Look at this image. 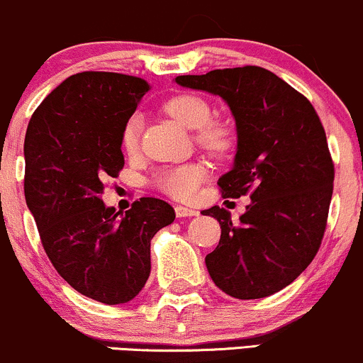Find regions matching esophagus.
<instances>
[{"instance_id": "1", "label": "esophagus", "mask_w": 363, "mask_h": 363, "mask_svg": "<svg viewBox=\"0 0 363 363\" xmlns=\"http://www.w3.org/2000/svg\"><path fill=\"white\" fill-rule=\"evenodd\" d=\"M174 213H177L178 218H186V216H197V211L192 208H186V206H177L174 208Z\"/></svg>"}]
</instances>
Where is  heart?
I'll use <instances>...</instances> for the list:
<instances>
[{
  "instance_id": "heart-1",
  "label": "heart",
  "mask_w": 363,
  "mask_h": 363,
  "mask_svg": "<svg viewBox=\"0 0 363 363\" xmlns=\"http://www.w3.org/2000/svg\"><path fill=\"white\" fill-rule=\"evenodd\" d=\"M166 112L173 116L186 130H199L197 142L206 149L220 152L227 147V131L218 124H211L213 111L206 100L196 95H180L167 100L164 104ZM140 130H142V118L140 114L130 116L121 133V145L128 154H133L138 149ZM206 167L199 162L189 164L162 167L155 173L154 185L159 190L174 199H192L196 196L199 185L204 182Z\"/></svg>"
}]
</instances>
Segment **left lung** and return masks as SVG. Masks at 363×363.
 <instances>
[{"instance_id":"obj_1","label":"left lung","mask_w":363,"mask_h":363,"mask_svg":"<svg viewBox=\"0 0 363 363\" xmlns=\"http://www.w3.org/2000/svg\"><path fill=\"white\" fill-rule=\"evenodd\" d=\"M174 81L230 107L237 150L218 185L223 197H251L239 223L218 206L202 211L221 227L220 242L206 256L209 275L232 298L275 294L311 263L325 232L334 164L320 119L301 93L256 65Z\"/></svg>"}]
</instances>
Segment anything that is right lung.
<instances>
[{
  "label": "right lung",
  "instance_id": "right-lung-1",
  "mask_svg": "<svg viewBox=\"0 0 363 363\" xmlns=\"http://www.w3.org/2000/svg\"><path fill=\"white\" fill-rule=\"evenodd\" d=\"M149 84L118 72L62 81L29 121L24 194L43 247L62 279L83 296L128 303L150 275V240L174 221L161 199L126 213L102 201L104 180L123 169L121 133Z\"/></svg>",
  "mask_w": 363,
  "mask_h": 363
}]
</instances>
